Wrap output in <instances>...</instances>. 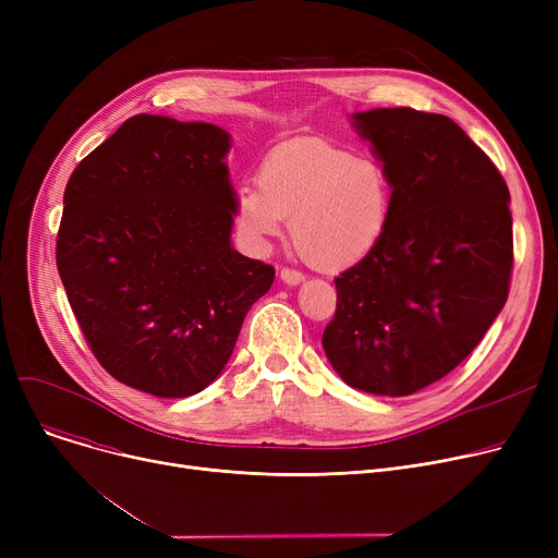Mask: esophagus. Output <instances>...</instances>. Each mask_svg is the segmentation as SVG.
<instances>
[{
	"instance_id": "obj_1",
	"label": "esophagus",
	"mask_w": 558,
	"mask_h": 558,
	"mask_svg": "<svg viewBox=\"0 0 558 558\" xmlns=\"http://www.w3.org/2000/svg\"><path fill=\"white\" fill-rule=\"evenodd\" d=\"M280 280L284 282V284H301L303 280H305V276L301 274V271H294V269H280Z\"/></svg>"
}]
</instances>
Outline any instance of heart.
<instances>
[{"mask_svg": "<svg viewBox=\"0 0 558 558\" xmlns=\"http://www.w3.org/2000/svg\"><path fill=\"white\" fill-rule=\"evenodd\" d=\"M256 185L238 192V226L255 248L280 238L289 219L291 244L314 269L353 267L383 240L393 187L387 167L324 142H294L262 162Z\"/></svg>", "mask_w": 558, "mask_h": 558, "instance_id": "obj_1", "label": "heart"}]
</instances>
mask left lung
Returning a JSON list of instances; mask_svg holds the SVG:
<instances>
[{
	"instance_id": "obj_1",
	"label": "left lung",
	"mask_w": 558,
	"mask_h": 558,
	"mask_svg": "<svg viewBox=\"0 0 558 558\" xmlns=\"http://www.w3.org/2000/svg\"><path fill=\"white\" fill-rule=\"evenodd\" d=\"M393 187L389 226L345 269L324 350L345 385L409 396L457 368L502 312L513 267L509 187L446 114L355 112Z\"/></svg>"
}]
</instances>
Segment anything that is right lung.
Segmentation results:
<instances>
[{
    "label": "right lung",
    "mask_w": 558,
    "mask_h": 558,
    "mask_svg": "<svg viewBox=\"0 0 558 558\" xmlns=\"http://www.w3.org/2000/svg\"><path fill=\"white\" fill-rule=\"evenodd\" d=\"M230 135L135 114L63 196L56 267L97 362L122 385L187 398L223 371L276 271L230 244Z\"/></svg>",
    "instance_id": "obj_1"
}]
</instances>
